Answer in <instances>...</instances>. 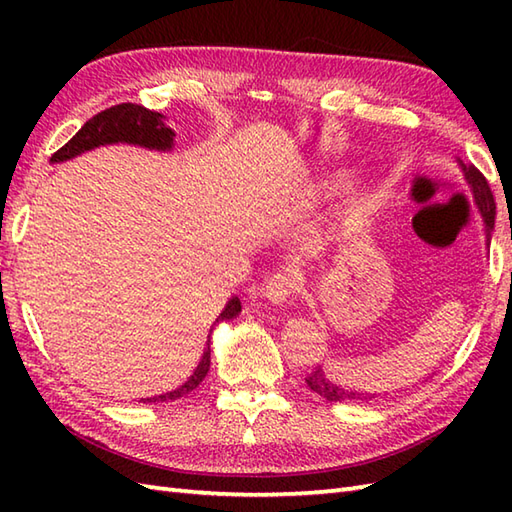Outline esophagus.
I'll use <instances>...</instances> for the list:
<instances>
[{
  "label": "esophagus",
  "instance_id": "esophagus-1",
  "mask_svg": "<svg viewBox=\"0 0 512 512\" xmlns=\"http://www.w3.org/2000/svg\"><path fill=\"white\" fill-rule=\"evenodd\" d=\"M297 292V275L295 270L281 268L268 275L264 281V295L273 303H286Z\"/></svg>",
  "mask_w": 512,
  "mask_h": 512
}]
</instances>
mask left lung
Returning <instances> with one entry per match:
<instances>
[{"mask_svg": "<svg viewBox=\"0 0 512 512\" xmlns=\"http://www.w3.org/2000/svg\"><path fill=\"white\" fill-rule=\"evenodd\" d=\"M464 167V176L469 187L473 191V198L480 206V213L484 217V222L488 224V231H491L495 224V198L493 191L488 187V180L484 178V173L477 169L475 165H462ZM306 383L312 391H317L319 396H323L325 400L330 402H341V400H369L376 398L374 394H356V391H345L341 387H336L334 383H330V378H325L321 367H314L312 372L306 376Z\"/></svg>", "mask_w": 512, "mask_h": 512, "instance_id": "8db88e82", "label": "left lung"}]
</instances>
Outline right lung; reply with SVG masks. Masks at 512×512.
<instances>
[{
  "label": "right lung",
  "instance_id": "1",
  "mask_svg": "<svg viewBox=\"0 0 512 512\" xmlns=\"http://www.w3.org/2000/svg\"><path fill=\"white\" fill-rule=\"evenodd\" d=\"M173 136L176 134L162 123V114L151 112L147 107L136 105V103H121V105L110 107V110H103L96 116H92L90 121L68 140V143H65L59 151H54L50 160L63 162L83 154V151L94 149L99 145H110V143H129V145L165 151V149H171ZM239 310H242V303H239L237 297H233L226 303V308L222 310L220 317L215 319V323L235 319ZM209 367H211V345L206 343L202 361L187 383L180 385L178 389L167 391V394L162 396L147 398V402H169V400H178L182 396H187L189 391H193L202 383L206 372H209Z\"/></svg>",
  "mask_w": 512,
  "mask_h": 512
}]
</instances>
